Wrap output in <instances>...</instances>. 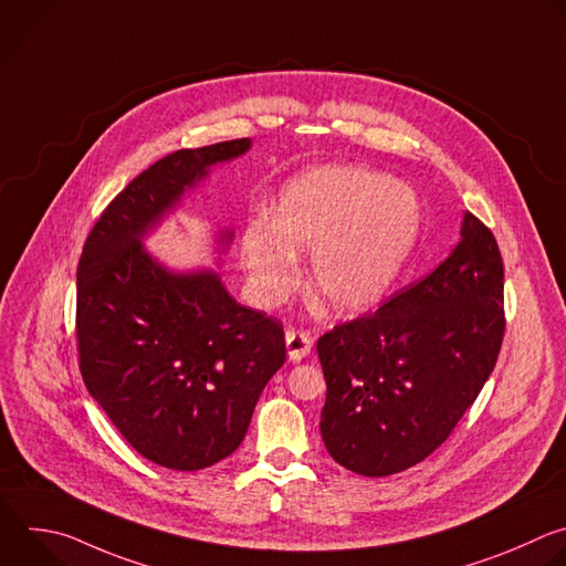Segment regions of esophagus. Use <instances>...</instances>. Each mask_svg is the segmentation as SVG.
Returning a JSON list of instances; mask_svg holds the SVG:
<instances>
[{
	"label": "esophagus",
	"mask_w": 566,
	"mask_h": 566,
	"mask_svg": "<svg viewBox=\"0 0 566 566\" xmlns=\"http://www.w3.org/2000/svg\"><path fill=\"white\" fill-rule=\"evenodd\" d=\"M313 346V337L308 331L304 328H289L286 331V348H289V357L293 361L304 359L311 353Z\"/></svg>",
	"instance_id": "1"
}]
</instances>
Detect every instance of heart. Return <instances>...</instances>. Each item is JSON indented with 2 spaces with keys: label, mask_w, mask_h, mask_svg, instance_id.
Returning <instances> with one entry per match:
<instances>
[{
  "label": "heart",
  "mask_w": 566,
  "mask_h": 566,
  "mask_svg": "<svg viewBox=\"0 0 566 566\" xmlns=\"http://www.w3.org/2000/svg\"><path fill=\"white\" fill-rule=\"evenodd\" d=\"M420 229L409 188L357 166H322L293 177L275 227L253 222L242 262L262 302H280L300 280L295 255L311 253L308 282L333 313L378 304L398 277Z\"/></svg>",
  "instance_id": "b5f03b06"
}]
</instances>
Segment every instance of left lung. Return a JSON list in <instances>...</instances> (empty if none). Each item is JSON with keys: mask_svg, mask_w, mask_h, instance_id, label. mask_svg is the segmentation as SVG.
<instances>
[{"mask_svg": "<svg viewBox=\"0 0 566 566\" xmlns=\"http://www.w3.org/2000/svg\"><path fill=\"white\" fill-rule=\"evenodd\" d=\"M504 326L497 242L464 213L462 240L436 271L317 339L331 458L385 478L431 455L489 380Z\"/></svg>", "mask_w": 566, "mask_h": 566, "instance_id": "obj_1", "label": "left lung"}]
</instances>
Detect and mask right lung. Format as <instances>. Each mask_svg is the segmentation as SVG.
<instances>
[{"label": "right lung", "instance_id": "right-lung-1", "mask_svg": "<svg viewBox=\"0 0 566 566\" xmlns=\"http://www.w3.org/2000/svg\"><path fill=\"white\" fill-rule=\"evenodd\" d=\"M249 146L181 148L148 166L104 209L77 266L84 385L139 455L175 471L207 469L242 444L286 359L284 328L238 304L213 271L168 273L139 240L209 166Z\"/></svg>", "mask_w": 566, "mask_h": 566}]
</instances>
